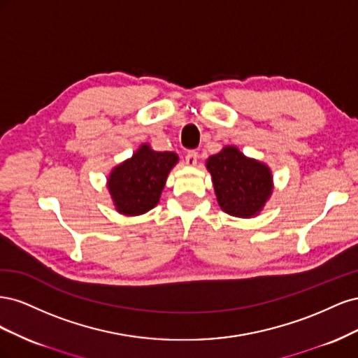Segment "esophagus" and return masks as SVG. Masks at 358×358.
Here are the masks:
<instances>
[{"mask_svg": "<svg viewBox=\"0 0 358 358\" xmlns=\"http://www.w3.org/2000/svg\"><path fill=\"white\" fill-rule=\"evenodd\" d=\"M197 159H199V154L196 150H188L187 155H185V161L188 166H196L197 164Z\"/></svg>", "mask_w": 358, "mask_h": 358, "instance_id": "obj_1", "label": "esophagus"}]
</instances>
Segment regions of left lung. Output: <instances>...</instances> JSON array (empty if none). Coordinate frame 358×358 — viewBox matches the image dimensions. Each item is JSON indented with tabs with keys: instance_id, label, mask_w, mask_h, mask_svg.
<instances>
[{
	"instance_id": "8db88e82",
	"label": "left lung",
	"mask_w": 358,
	"mask_h": 358,
	"mask_svg": "<svg viewBox=\"0 0 358 358\" xmlns=\"http://www.w3.org/2000/svg\"><path fill=\"white\" fill-rule=\"evenodd\" d=\"M216 199L221 209L233 216L251 218L272 194L270 170L255 159H249L233 146L224 148L208 162Z\"/></svg>"
}]
</instances>
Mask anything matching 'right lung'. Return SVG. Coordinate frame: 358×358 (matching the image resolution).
<instances>
[{"label": "right lung", "mask_w": 358, "mask_h": 358, "mask_svg": "<svg viewBox=\"0 0 358 358\" xmlns=\"http://www.w3.org/2000/svg\"><path fill=\"white\" fill-rule=\"evenodd\" d=\"M178 159L175 152H155L149 145H143L133 158L115 167L109 178V191L117 212L140 215L152 209Z\"/></svg>", "instance_id": "1"}]
</instances>
